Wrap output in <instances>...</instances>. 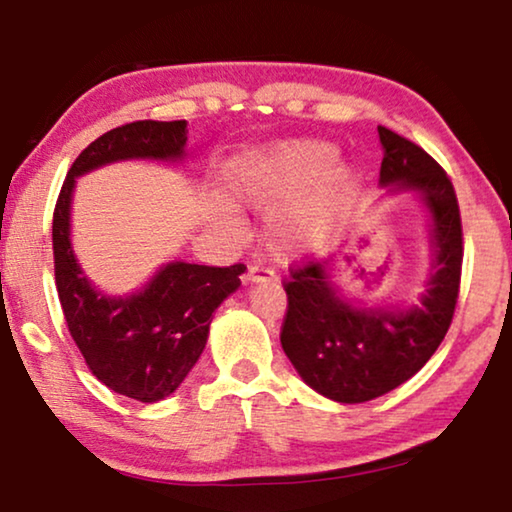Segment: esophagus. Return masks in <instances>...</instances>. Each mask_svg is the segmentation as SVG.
<instances>
[{"mask_svg": "<svg viewBox=\"0 0 512 512\" xmlns=\"http://www.w3.org/2000/svg\"><path fill=\"white\" fill-rule=\"evenodd\" d=\"M244 279H247V282H270V279H275V272H272L270 268H265V265L251 263Z\"/></svg>", "mask_w": 512, "mask_h": 512, "instance_id": "1", "label": "esophagus"}]
</instances>
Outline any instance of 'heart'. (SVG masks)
<instances>
[{
	"instance_id": "1",
	"label": "heart",
	"mask_w": 512,
	"mask_h": 512,
	"mask_svg": "<svg viewBox=\"0 0 512 512\" xmlns=\"http://www.w3.org/2000/svg\"><path fill=\"white\" fill-rule=\"evenodd\" d=\"M338 149L328 142H286L235 160L228 193L249 207H270V244L279 254H296L331 233L342 200L354 184L349 167H335ZM223 221L240 228V214L223 207Z\"/></svg>"
}]
</instances>
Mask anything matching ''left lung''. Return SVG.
<instances>
[{
  "label": "left lung",
  "mask_w": 512,
  "mask_h": 512,
  "mask_svg": "<svg viewBox=\"0 0 512 512\" xmlns=\"http://www.w3.org/2000/svg\"><path fill=\"white\" fill-rule=\"evenodd\" d=\"M382 184L422 195L433 216L436 272L422 303L405 312L356 310L335 296L326 263L300 261L284 279L282 347L300 377L333 401L363 403L410 380L452 324L459 298L464 233L457 193L443 167L410 139L377 125Z\"/></svg>",
  "instance_id": "1"
}]
</instances>
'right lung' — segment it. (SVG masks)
<instances>
[{"label":"right lung","mask_w":512,"mask_h":512,"mask_svg":"<svg viewBox=\"0 0 512 512\" xmlns=\"http://www.w3.org/2000/svg\"><path fill=\"white\" fill-rule=\"evenodd\" d=\"M186 121H135L97 137L69 167L53 212L55 289L69 335L97 380L142 403L170 396L205 349L212 312L247 270L244 263H167L144 291L128 298L97 293L76 265L69 244L74 179L125 158L184 156Z\"/></svg>","instance_id":"add662e5"}]
</instances>
